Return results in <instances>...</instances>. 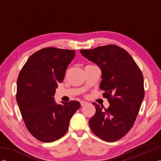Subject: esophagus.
I'll list each match as a JSON object with an SVG mask.
<instances>
[{
  "mask_svg": "<svg viewBox=\"0 0 161 161\" xmlns=\"http://www.w3.org/2000/svg\"><path fill=\"white\" fill-rule=\"evenodd\" d=\"M87 103H88L86 102V101H81V102H80V104H81V106H84V105H86Z\"/></svg>",
  "mask_w": 161,
  "mask_h": 161,
  "instance_id": "esophagus-1",
  "label": "esophagus"
}]
</instances>
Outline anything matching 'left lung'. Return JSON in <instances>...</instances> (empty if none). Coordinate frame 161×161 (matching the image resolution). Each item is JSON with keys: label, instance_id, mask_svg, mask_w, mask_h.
Masks as SVG:
<instances>
[{"label": "left lung", "instance_id": "left-lung-1", "mask_svg": "<svg viewBox=\"0 0 161 161\" xmlns=\"http://www.w3.org/2000/svg\"><path fill=\"white\" fill-rule=\"evenodd\" d=\"M80 52L101 69L100 89L109 103L103 109L93 103L96 112L89 120L90 129L104 141L116 142L130 130L137 116L144 98L143 74L129 53L117 45Z\"/></svg>", "mask_w": 161, "mask_h": 161}]
</instances>
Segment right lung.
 Here are the masks:
<instances>
[{
    "label": "right lung",
    "mask_w": 161,
    "mask_h": 161,
    "mask_svg": "<svg viewBox=\"0 0 161 161\" xmlns=\"http://www.w3.org/2000/svg\"><path fill=\"white\" fill-rule=\"evenodd\" d=\"M75 55V50L41 49L29 57L18 75L16 100L23 120L32 135L42 142L63 137L81 107L77 101L57 104L53 97Z\"/></svg>",
    "instance_id": "add662e5"
}]
</instances>
